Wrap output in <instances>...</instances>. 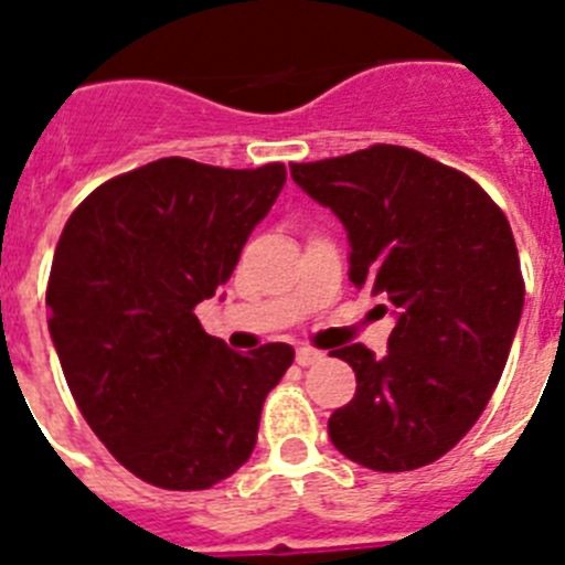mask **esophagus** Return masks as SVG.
Wrapping results in <instances>:
<instances>
[{
	"instance_id": "obj_1",
	"label": "esophagus",
	"mask_w": 565,
	"mask_h": 565,
	"mask_svg": "<svg viewBox=\"0 0 565 565\" xmlns=\"http://www.w3.org/2000/svg\"><path fill=\"white\" fill-rule=\"evenodd\" d=\"M322 356H326V353L313 351V348H297V364H302V367L322 362Z\"/></svg>"
}]
</instances>
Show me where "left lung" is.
<instances>
[{
  "label": "left lung",
  "mask_w": 565,
  "mask_h": 565,
  "mask_svg": "<svg viewBox=\"0 0 565 565\" xmlns=\"http://www.w3.org/2000/svg\"><path fill=\"white\" fill-rule=\"evenodd\" d=\"M291 178L348 232L353 286L396 317L384 356L333 351L356 396L328 436L376 472L427 467L467 436L507 367L523 311L509 221L472 178L391 143L291 163Z\"/></svg>",
  "instance_id": "1"
}]
</instances>
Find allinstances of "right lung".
Returning <instances> with one entry per match:
<instances>
[{
  "label": "right lung",
  "mask_w": 565,
  "mask_h": 565,
  "mask_svg": "<svg viewBox=\"0 0 565 565\" xmlns=\"http://www.w3.org/2000/svg\"><path fill=\"white\" fill-rule=\"evenodd\" d=\"M282 186V163L161 158L70 214L50 268V339L82 416L141 481L209 489L252 456L294 348L232 351L194 306L226 286Z\"/></svg>",
  "instance_id": "obj_1"
}]
</instances>
